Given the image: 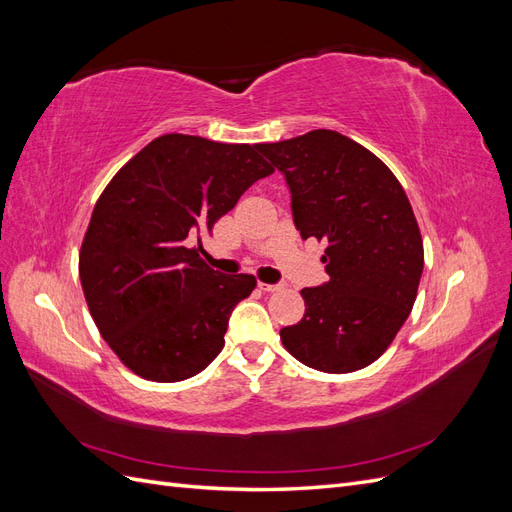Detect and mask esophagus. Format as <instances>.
I'll return each instance as SVG.
<instances>
[{
    "mask_svg": "<svg viewBox=\"0 0 512 512\" xmlns=\"http://www.w3.org/2000/svg\"><path fill=\"white\" fill-rule=\"evenodd\" d=\"M258 288H260L262 292H275V290H280L282 286H280V284H265V282H260Z\"/></svg>",
    "mask_w": 512,
    "mask_h": 512,
    "instance_id": "1",
    "label": "esophagus"
}]
</instances>
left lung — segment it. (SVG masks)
Wrapping results in <instances>:
<instances>
[{
  "mask_svg": "<svg viewBox=\"0 0 512 512\" xmlns=\"http://www.w3.org/2000/svg\"><path fill=\"white\" fill-rule=\"evenodd\" d=\"M256 149L284 173L301 237L327 243L329 282L301 290L305 316L280 331L284 348L327 374L371 365L410 316L423 273L404 188L374 153L333 130Z\"/></svg>",
  "mask_w": 512,
  "mask_h": 512,
  "instance_id": "8db88e82",
  "label": "left lung"
}]
</instances>
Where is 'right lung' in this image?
I'll use <instances>...</instances> for the list:
<instances>
[{"label": "right lung", "instance_id": "obj_1", "mask_svg": "<svg viewBox=\"0 0 512 512\" xmlns=\"http://www.w3.org/2000/svg\"><path fill=\"white\" fill-rule=\"evenodd\" d=\"M271 173L256 145L164 134L108 181L79 275L100 335L136 376L192 378L224 348L232 309L250 297L256 277L213 271L200 258V239Z\"/></svg>", "mask_w": 512, "mask_h": 512}]
</instances>
